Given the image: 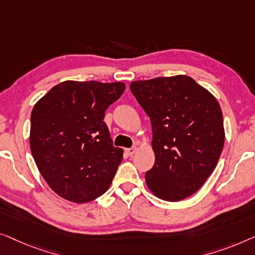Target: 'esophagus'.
Returning <instances> with one entry per match:
<instances>
[{
	"mask_svg": "<svg viewBox=\"0 0 255 255\" xmlns=\"http://www.w3.org/2000/svg\"><path fill=\"white\" fill-rule=\"evenodd\" d=\"M136 150H137V148H136V146H131V148H129V149L126 150V152H127L128 156H132L136 152Z\"/></svg>",
	"mask_w": 255,
	"mask_h": 255,
	"instance_id": "34e87169",
	"label": "esophagus"
}]
</instances>
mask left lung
I'll return each mask as SVG.
<instances>
[{"instance_id":"obj_1","label":"left lung","mask_w":255,"mask_h":255,"mask_svg":"<svg viewBox=\"0 0 255 255\" xmlns=\"http://www.w3.org/2000/svg\"><path fill=\"white\" fill-rule=\"evenodd\" d=\"M130 91L151 121L156 159L146 185L165 201L188 198L210 177L223 150L220 104L185 75L132 82Z\"/></svg>"}]
</instances>
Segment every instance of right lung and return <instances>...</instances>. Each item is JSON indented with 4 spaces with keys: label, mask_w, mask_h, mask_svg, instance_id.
Masks as SVG:
<instances>
[{
    "label": "right lung",
    "mask_w": 255,
    "mask_h": 255,
    "mask_svg": "<svg viewBox=\"0 0 255 255\" xmlns=\"http://www.w3.org/2000/svg\"><path fill=\"white\" fill-rule=\"evenodd\" d=\"M126 85L66 81L52 88L31 113L30 146L38 170L61 198L85 203L109 189L123 162L104 121Z\"/></svg>",
    "instance_id": "1"
}]
</instances>
